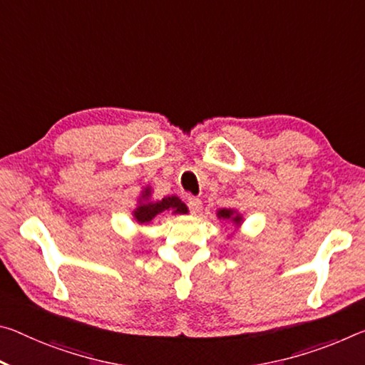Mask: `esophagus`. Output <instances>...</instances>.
I'll use <instances>...</instances> for the list:
<instances>
[{
  "instance_id": "obj_1",
  "label": "esophagus",
  "mask_w": 365,
  "mask_h": 365,
  "mask_svg": "<svg viewBox=\"0 0 365 365\" xmlns=\"http://www.w3.org/2000/svg\"><path fill=\"white\" fill-rule=\"evenodd\" d=\"M201 205H203V203H201V200L196 198V196H190V198H188V207L193 214L201 211Z\"/></svg>"
}]
</instances>
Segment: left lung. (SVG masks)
I'll return each mask as SVG.
<instances>
[{"label": "left lung", "mask_w": 365, "mask_h": 365, "mask_svg": "<svg viewBox=\"0 0 365 365\" xmlns=\"http://www.w3.org/2000/svg\"><path fill=\"white\" fill-rule=\"evenodd\" d=\"M219 219H227V221H232L235 225L242 222V216L235 210H227V207H222V210L217 211Z\"/></svg>", "instance_id": "8db88e82"}]
</instances>
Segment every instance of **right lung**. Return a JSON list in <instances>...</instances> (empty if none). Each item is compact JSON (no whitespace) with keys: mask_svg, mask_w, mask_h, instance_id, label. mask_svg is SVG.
<instances>
[{"mask_svg":"<svg viewBox=\"0 0 365 365\" xmlns=\"http://www.w3.org/2000/svg\"><path fill=\"white\" fill-rule=\"evenodd\" d=\"M167 211H170L172 214H187L188 207L177 196H165L160 201H151V188L146 187L140 201H138L136 210L133 211V217L138 224H149Z\"/></svg>","mask_w":365,"mask_h":365,"instance_id":"1","label":"right lung"}]
</instances>
